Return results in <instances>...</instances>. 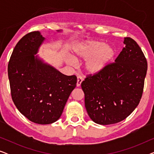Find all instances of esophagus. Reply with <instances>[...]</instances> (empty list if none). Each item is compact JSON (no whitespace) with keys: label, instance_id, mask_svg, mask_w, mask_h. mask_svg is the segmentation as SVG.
I'll return each mask as SVG.
<instances>
[{"label":"esophagus","instance_id":"1","mask_svg":"<svg viewBox=\"0 0 154 154\" xmlns=\"http://www.w3.org/2000/svg\"><path fill=\"white\" fill-rule=\"evenodd\" d=\"M77 83H76V85H77V87H79V86H81V83L82 82H83V78H82L81 76H78L77 77Z\"/></svg>","mask_w":154,"mask_h":154}]
</instances>
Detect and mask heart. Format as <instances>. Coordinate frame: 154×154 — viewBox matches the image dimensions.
<instances>
[{
  "label": "heart",
  "mask_w": 154,
  "mask_h": 154,
  "mask_svg": "<svg viewBox=\"0 0 154 154\" xmlns=\"http://www.w3.org/2000/svg\"><path fill=\"white\" fill-rule=\"evenodd\" d=\"M117 54L115 46L106 45L102 41L90 40L75 46L73 58L75 61L87 60L84 65L86 73L97 75L108 69L115 61Z\"/></svg>",
  "instance_id": "heart-1"
}]
</instances>
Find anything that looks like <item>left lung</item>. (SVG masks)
Here are the masks:
<instances>
[{
	"label": "left lung",
	"instance_id": "1",
	"mask_svg": "<svg viewBox=\"0 0 154 154\" xmlns=\"http://www.w3.org/2000/svg\"><path fill=\"white\" fill-rule=\"evenodd\" d=\"M125 48L104 72L88 75L82 82L85 106L90 119L100 125L125 119L142 98L147 62L135 41L124 38Z\"/></svg>",
	"mask_w": 154,
	"mask_h": 154
}]
</instances>
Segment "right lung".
Instances as JSON below:
<instances>
[{
	"instance_id": "right-lung-1",
	"label": "right lung",
	"mask_w": 154,
	"mask_h": 154,
	"mask_svg": "<svg viewBox=\"0 0 154 154\" xmlns=\"http://www.w3.org/2000/svg\"><path fill=\"white\" fill-rule=\"evenodd\" d=\"M44 40L39 31L25 35L14 47L8 66L14 105L29 121L42 125L60 119L77 83L75 75L63 74L35 55Z\"/></svg>"
}]
</instances>
